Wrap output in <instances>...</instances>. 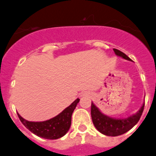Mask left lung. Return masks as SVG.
I'll use <instances>...</instances> for the list:
<instances>
[{"mask_svg": "<svg viewBox=\"0 0 156 156\" xmlns=\"http://www.w3.org/2000/svg\"><path fill=\"white\" fill-rule=\"evenodd\" d=\"M113 51L116 55L122 57L124 59L129 61L131 60L121 51L116 49H113ZM144 106L145 103L136 114L129 116L127 118L114 119L109 117L101 113L99 109L93 104V102H91L90 114L92 121L96 129L102 134L109 136H117L129 131L138 123L144 110Z\"/></svg>", "mask_w": 156, "mask_h": 156, "instance_id": "8db88e82", "label": "left lung"}]
</instances>
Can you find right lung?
I'll return each mask as SVG.
<instances>
[{
	"mask_svg": "<svg viewBox=\"0 0 156 156\" xmlns=\"http://www.w3.org/2000/svg\"><path fill=\"white\" fill-rule=\"evenodd\" d=\"M80 99H76L62 113L50 120L43 122H30L17 113L20 120L33 133L47 140H57L66 135L72 123V115Z\"/></svg>",
	"mask_w": 156,
	"mask_h": 156,
	"instance_id": "right-lung-1",
	"label": "right lung"
}]
</instances>
